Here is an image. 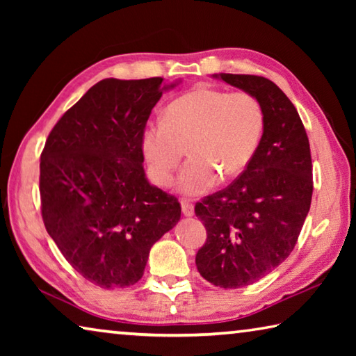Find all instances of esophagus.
I'll return each mask as SVG.
<instances>
[{
  "mask_svg": "<svg viewBox=\"0 0 356 356\" xmlns=\"http://www.w3.org/2000/svg\"><path fill=\"white\" fill-rule=\"evenodd\" d=\"M182 213H184L185 216H193V215H195V207H193L190 202L184 201V202H182Z\"/></svg>",
  "mask_w": 356,
  "mask_h": 356,
  "instance_id": "34e87169",
  "label": "esophagus"
}]
</instances>
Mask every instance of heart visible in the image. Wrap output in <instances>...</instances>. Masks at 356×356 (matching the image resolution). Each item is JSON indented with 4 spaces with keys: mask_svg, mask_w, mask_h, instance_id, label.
<instances>
[{
    "mask_svg": "<svg viewBox=\"0 0 356 356\" xmlns=\"http://www.w3.org/2000/svg\"><path fill=\"white\" fill-rule=\"evenodd\" d=\"M264 127V108L252 94L200 88L171 102L165 120L147 124L141 146L150 176L161 186L172 182L188 154L177 188L185 196H201L221 176L236 177L250 166Z\"/></svg>",
    "mask_w": 356,
    "mask_h": 356,
    "instance_id": "obj_1",
    "label": "heart"
}]
</instances>
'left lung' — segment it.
<instances>
[{
	"label": "left lung",
	"mask_w": 356,
	"mask_h": 356,
	"mask_svg": "<svg viewBox=\"0 0 356 356\" xmlns=\"http://www.w3.org/2000/svg\"><path fill=\"white\" fill-rule=\"evenodd\" d=\"M213 76L254 95L265 114L250 166L195 207L207 231L196 254L197 272L213 286L237 289L273 272L297 243L311 207V150L297 110L273 81L257 75Z\"/></svg>",
	"instance_id": "left-lung-1"
}]
</instances>
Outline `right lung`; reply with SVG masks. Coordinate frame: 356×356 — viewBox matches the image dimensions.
<instances>
[{"instance_id": "right-lung-1", "label": "right lung", "mask_w": 356, "mask_h": 356, "mask_svg": "<svg viewBox=\"0 0 356 356\" xmlns=\"http://www.w3.org/2000/svg\"><path fill=\"white\" fill-rule=\"evenodd\" d=\"M176 84L105 78L63 114L40 155L44 225L92 284L129 287L149 251L180 220L177 197L150 185L141 138L150 111Z\"/></svg>"}]
</instances>
